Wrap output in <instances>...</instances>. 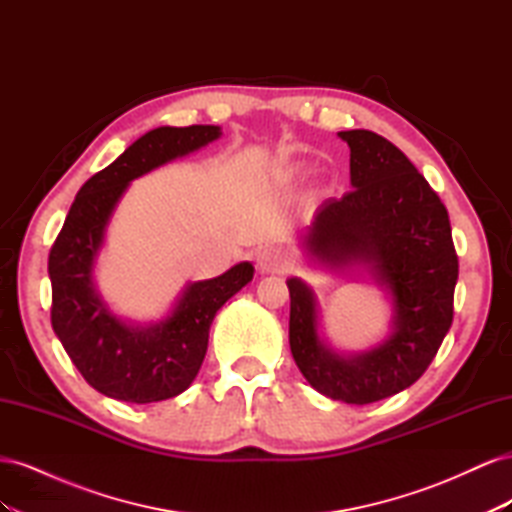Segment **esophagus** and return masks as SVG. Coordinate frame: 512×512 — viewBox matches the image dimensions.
Here are the masks:
<instances>
[{"label":"esophagus","mask_w":512,"mask_h":512,"mask_svg":"<svg viewBox=\"0 0 512 512\" xmlns=\"http://www.w3.org/2000/svg\"><path fill=\"white\" fill-rule=\"evenodd\" d=\"M256 265L260 273H284L290 267V258L282 250V247H262V250L256 254Z\"/></svg>","instance_id":"34e87169"}]
</instances>
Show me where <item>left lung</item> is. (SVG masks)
I'll return each instance as SVG.
<instances>
[{
	"instance_id": "8db88e82",
	"label": "left lung",
	"mask_w": 512,
	"mask_h": 512,
	"mask_svg": "<svg viewBox=\"0 0 512 512\" xmlns=\"http://www.w3.org/2000/svg\"><path fill=\"white\" fill-rule=\"evenodd\" d=\"M337 136L350 147L352 190L316 211L301 252L322 269L367 273L391 303V327L367 350H337L320 335L312 286L288 277V337L294 363L318 393L363 406L425 374L451 329L459 262L446 207L404 153L369 130Z\"/></svg>"
}]
</instances>
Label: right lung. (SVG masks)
<instances>
[{"mask_svg":"<svg viewBox=\"0 0 512 512\" xmlns=\"http://www.w3.org/2000/svg\"><path fill=\"white\" fill-rule=\"evenodd\" d=\"M220 136V126H162L143 134L83 185L53 245V331L81 376L106 397L151 404L183 393L203 365L218 309L252 282V262H239L213 280L190 282L166 316L141 324L117 316L94 277L106 228L130 183Z\"/></svg>","mask_w":512,"mask_h":512,"instance_id":"obj_1","label":"right lung"}]
</instances>
